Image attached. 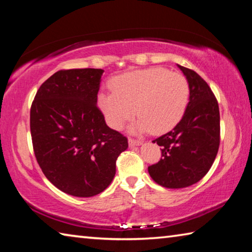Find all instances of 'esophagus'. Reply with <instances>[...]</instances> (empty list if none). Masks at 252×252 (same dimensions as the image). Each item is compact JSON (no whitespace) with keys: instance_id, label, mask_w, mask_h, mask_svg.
I'll use <instances>...</instances> for the list:
<instances>
[{"instance_id":"1","label":"esophagus","mask_w":252,"mask_h":252,"mask_svg":"<svg viewBox=\"0 0 252 252\" xmlns=\"http://www.w3.org/2000/svg\"><path fill=\"white\" fill-rule=\"evenodd\" d=\"M140 144H141V141H139V140L129 139V146L130 147H136V146H140Z\"/></svg>"}]
</instances>
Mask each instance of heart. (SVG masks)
<instances>
[{
	"label": "heart",
	"mask_w": 252,
	"mask_h": 252,
	"mask_svg": "<svg viewBox=\"0 0 252 252\" xmlns=\"http://www.w3.org/2000/svg\"><path fill=\"white\" fill-rule=\"evenodd\" d=\"M110 88L112 92H102L97 96L106 123L120 130L135 113L139 118L132 131L138 133L150 130L163 133L173 129L185 114L190 95L185 76L163 67L118 75L111 80Z\"/></svg>",
	"instance_id": "1"
}]
</instances>
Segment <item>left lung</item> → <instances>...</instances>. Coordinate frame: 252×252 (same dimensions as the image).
<instances>
[{"label": "left lung", "mask_w": 252, "mask_h": 252, "mask_svg": "<svg viewBox=\"0 0 252 252\" xmlns=\"http://www.w3.org/2000/svg\"><path fill=\"white\" fill-rule=\"evenodd\" d=\"M178 67L189 83V103L180 122L152 141L161 147L162 157L148 168L153 181L169 189L201 180L210 170L220 143V113L215 94L193 70Z\"/></svg>", "instance_id": "left-lung-1"}]
</instances>
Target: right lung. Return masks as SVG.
Masks as SVG:
<instances>
[{
    "label": "right lung",
    "mask_w": 252,
    "mask_h": 252,
    "mask_svg": "<svg viewBox=\"0 0 252 252\" xmlns=\"http://www.w3.org/2000/svg\"><path fill=\"white\" fill-rule=\"evenodd\" d=\"M101 69L61 70L37 90L30 112L33 150L44 176L74 197L101 193L116 176L127 139L96 106Z\"/></svg>",
    "instance_id": "1"
}]
</instances>
